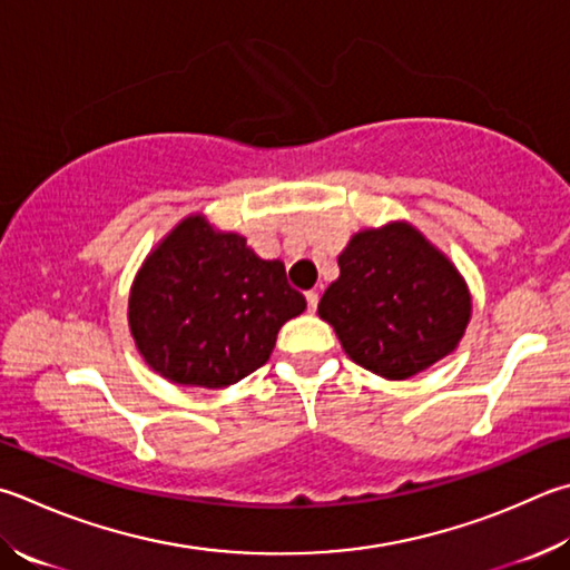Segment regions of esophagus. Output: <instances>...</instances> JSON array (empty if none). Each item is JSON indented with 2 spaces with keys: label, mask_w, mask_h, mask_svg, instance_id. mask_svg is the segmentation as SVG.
<instances>
[{
  "label": "esophagus",
  "mask_w": 570,
  "mask_h": 570,
  "mask_svg": "<svg viewBox=\"0 0 570 570\" xmlns=\"http://www.w3.org/2000/svg\"><path fill=\"white\" fill-rule=\"evenodd\" d=\"M306 306H308V312H316V306H318V294L316 292H306Z\"/></svg>",
  "instance_id": "34e87169"
}]
</instances>
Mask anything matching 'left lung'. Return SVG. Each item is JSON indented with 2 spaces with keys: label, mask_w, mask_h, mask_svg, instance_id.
Masks as SVG:
<instances>
[{
  "label": "left lung",
  "mask_w": 570,
  "mask_h": 570,
  "mask_svg": "<svg viewBox=\"0 0 570 570\" xmlns=\"http://www.w3.org/2000/svg\"><path fill=\"white\" fill-rule=\"evenodd\" d=\"M351 361L409 379L451 354L471 316L463 278L409 224L356 234L318 302Z\"/></svg>",
  "instance_id": "1"
}]
</instances>
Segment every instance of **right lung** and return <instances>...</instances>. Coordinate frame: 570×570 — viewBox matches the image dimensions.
<instances>
[{"instance_id": "right-lung-1", "label": "right lung", "mask_w": 570, "mask_h": 570, "mask_svg": "<svg viewBox=\"0 0 570 570\" xmlns=\"http://www.w3.org/2000/svg\"><path fill=\"white\" fill-rule=\"evenodd\" d=\"M304 308L282 262H264L244 236L214 234L189 216L141 266L129 326L164 379L224 389L264 366L278 328Z\"/></svg>"}]
</instances>
